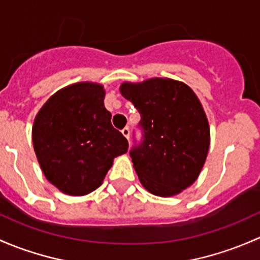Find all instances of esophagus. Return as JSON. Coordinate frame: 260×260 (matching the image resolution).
<instances>
[{
	"instance_id": "obj_1",
	"label": "esophagus",
	"mask_w": 260,
	"mask_h": 260,
	"mask_svg": "<svg viewBox=\"0 0 260 260\" xmlns=\"http://www.w3.org/2000/svg\"><path fill=\"white\" fill-rule=\"evenodd\" d=\"M121 133H122V135H124L125 138L127 139V140H130V129H129V127H127V126L124 127V129L121 130Z\"/></svg>"
}]
</instances>
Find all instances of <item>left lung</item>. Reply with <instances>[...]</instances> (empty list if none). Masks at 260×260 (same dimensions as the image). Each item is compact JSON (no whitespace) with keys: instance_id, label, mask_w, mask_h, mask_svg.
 <instances>
[{"instance_id":"obj_1","label":"left lung","mask_w":260,"mask_h":260,"mask_svg":"<svg viewBox=\"0 0 260 260\" xmlns=\"http://www.w3.org/2000/svg\"><path fill=\"white\" fill-rule=\"evenodd\" d=\"M120 91L141 116V141L129 151L141 184L159 197L179 194L197 180L209 150L199 99L183 82L159 77L124 82Z\"/></svg>"}]
</instances>
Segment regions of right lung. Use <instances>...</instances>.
Masks as SVG:
<instances>
[{
    "mask_svg": "<svg viewBox=\"0 0 260 260\" xmlns=\"http://www.w3.org/2000/svg\"><path fill=\"white\" fill-rule=\"evenodd\" d=\"M99 84L79 82L57 91L35 119L32 143L45 176L69 195L89 194L103 183L114 157L129 148L111 124Z\"/></svg>",
    "mask_w": 260,
    "mask_h": 260,
    "instance_id": "obj_1",
    "label": "right lung"
}]
</instances>
